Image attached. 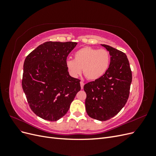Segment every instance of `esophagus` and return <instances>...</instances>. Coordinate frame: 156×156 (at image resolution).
<instances>
[{"label": "esophagus", "instance_id": "esophagus-1", "mask_svg": "<svg viewBox=\"0 0 156 156\" xmlns=\"http://www.w3.org/2000/svg\"><path fill=\"white\" fill-rule=\"evenodd\" d=\"M80 84H81V89H83V87H84V83H83V81H81V82H80Z\"/></svg>", "mask_w": 156, "mask_h": 156}]
</instances>
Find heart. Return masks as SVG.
<instances>
[{"mask_svg":"<svg viewBox=\"0 0 156 156\" xmlns=\"http://www.w3.org/2000/svg\"><path fill=\"white\" fill-rule=\"evenodd\" d=\"M111 55L105 49H98L91 47H84L74 54V60L66 61V68L73 77L81 73L90 81H96L102 77L109 67Z\"/></svg>","mask_w":156,"mask_h":156,"instance_id":"heart-1","label":"heart"}]
</instances>
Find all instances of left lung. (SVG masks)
<instances>
[{
	"instance_id": "left-lung-1",
	"label": "left lung",
	"mask_w": 156,
	"mask_h": 156,
	"mask_svg": "<svg viewBox=\"0 0 156 156\" xmlns=\"http://www.w3.org/2000/svg\"><path fill=\"white\" fill-rule=\"evenodd\" d=\"M109 52L111 62L102 77L84 84L86 111L92 119L106 121L114 117L128 100L132 74L126 55L109 45L101 44Z\"/></svg>"
}]
</instances>
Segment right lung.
I'll use <instances>...</instances> for the list:
<instances>
[{"label":"right lung","instance_id":"1","mask_svg":"<svg viewBox=\"0 0 156 156\" xmlns=\"http://www.w3.org/2000/svg\"><path fill=\"white\" fill-rule=\"evenodd\" d=\"M77 44L47 41L25 60L23 90L32 111L41 119H61L81 90L80 80L70 76L66 65L68 55Z\"/></svg>","mask_w":156,"mask_h":156}]
</instances>
